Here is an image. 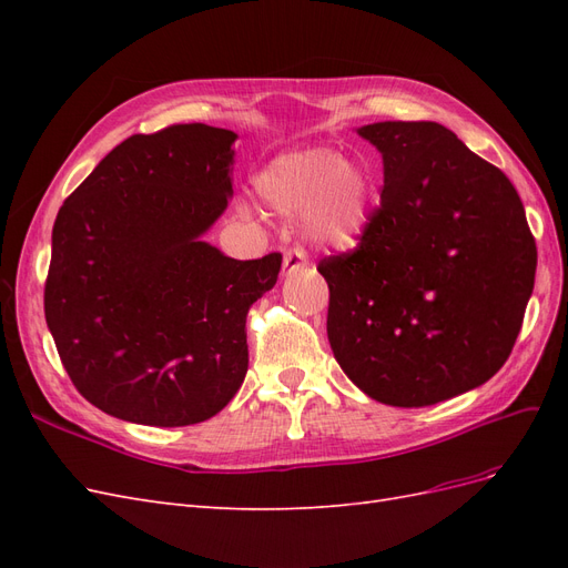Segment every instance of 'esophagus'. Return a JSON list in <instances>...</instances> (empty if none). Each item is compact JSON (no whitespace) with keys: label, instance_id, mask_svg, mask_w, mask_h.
<instances>
[{"label":"esophagus","instance_id":"34e87169","mask_svg":"<svg viewBox=\"0 0 568 568\" xmlns=\"http://www.w3.org/2000/svg\"><path fill=\"white\" fill-rule=\"evenodd\" d=\"M307 265V261H305V251L303 248H288L286 253H284V272H298V270H303Z\"/></svg>","mask_w":568,"mask_h":568}]
</instances>
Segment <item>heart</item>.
<instances>
[{
    "label": "heart",
    "instance_id": "heart-1",
    "mask_svg": "<svg viewBox=\"0 0 568 568\" xmlns=\"http://www.w3.org/2000/svg\"><path fill=\"white\" fill-rule=\"evenodd\" d=\"M255 192L282 215L303 213V230L326 248H351L363 236L374 201L365 168L326 146L274 156L255 175Z\"/></svg>",
    "mask_w": 568,
    "mask_h": 568
}]
</instances>
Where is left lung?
<instances>
[{
    "label": "left lung",
    "mask_w": 568,
    "mask_h": 568,
    "mask_svg": "<svg viewBox=\"0 0 568 568\" xmlns=\"http://www.w3.org/2000/svg\"><path fill=\"white\" fill-rule=\"evenodd\" d=\"M357 134L384 159L382 203L353 251L317 265L326 334L369 398L436 405L507 363L536 282V239L507 175L453 130L386 120Z\"/></svg>",
    "instance_id": "1"
}]
</instances>
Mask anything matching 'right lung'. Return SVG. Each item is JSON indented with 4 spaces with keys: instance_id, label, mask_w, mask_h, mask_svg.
<instances>
[{
    "instance_id": "obj_1",
    "label": "right lung",
    "mask_w": 568,
    "mask_h": 568,
    "mask_svg": "<svg viewBox=\"0 0 568 568\" xmlns=\"http://www.w3.org/2000/svg\"><path fill=\"white\" fill-rule=\"evenodd\" d=\"M234 140L203 123L132 134L57 215L47 326L82 398L111 417L199 424L244 384L248 307L282 253L234 261L201 242L232 196Z\"/></svg>"
}]
</instances>
